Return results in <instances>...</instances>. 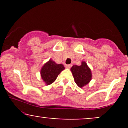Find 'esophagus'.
<instances>
[{
    "label": "esophagus",
    "instance_id": "obj_1",
    "mask_svg": "<svg viewBox=\"0 0 128 128\" xmlns=\"http://www.w3.org/2000/svg\"><path fill=\"white\" fill-rule=\"evenodd\" d=\"M71 64H67V65H66V68L67 69H70V68H71Z\"/></svg>",
    "mask_w": 128,
    "mask_h": 128
}]
</instances>
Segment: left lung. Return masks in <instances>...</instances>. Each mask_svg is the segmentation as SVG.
Returning <instances> with one entry per match:
<instances>
[{"mask_svg": "<svg viewBox=\"0 0 128 128\" xmlns=\"http://www.w3.org/2000/svg\"><path fill=\"white\" fill-rule=\"evenodd\" d=\"M70 70L75 82L80 88L84 87L91 80L92 77L91 70L85 61H82L80 66L74 65Z\"/></svg>", "mask_w": 128, "mask_h": 128, "instance_id": "1", "label": "left lung"}]
</instances>
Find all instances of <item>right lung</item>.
I'll return each mask as SVG.
<instances>
[{"label":"right lung","instance_id":"add662e5","mask_svg":"<svg viewBox=\"0 0 128 128\" xmlns=\"http://www.w3.org/2000/svg\"><path fill=\"white\" fill-rule=\"evenodd\" d=\"M64 69L62 64H58L51 59H50L41 68L40 71L41 78L45 84L48 86L56 80L58 75Z\"/></svg>","mask_w":128,"mask_h":128}]
</instances>
